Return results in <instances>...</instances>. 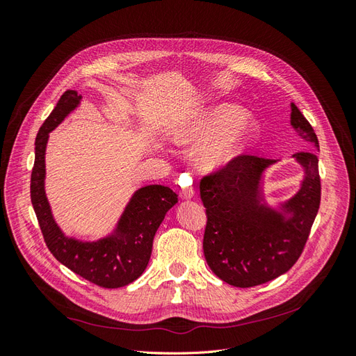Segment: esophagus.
<instances>
[{
    "label": "esophagus",
    "mask_w": 356,
    "mask_h": 356,
    "mask_svg": "<svg viewBox=\"0 0 356 356\" xmlns=\"http://www.w3.org/2000/svg\"><path fill=\"white\" fill-rule=\"evenodd\" d=\"M179 196L181 199H191L193 196H195V188L193 187H182L181 191H179Z\"/></svg>",
    "instance_id": "1"
}]
</instances>
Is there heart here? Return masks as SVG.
I'll return each instance as SVG.
<instances>
[{
	"label": "heart",
	"instance_id": "obj_1",
	"mask_svg": "<svg viewBox=\"0 0 356 356\" xmlns=\"http://www.w3.org/2000/svg\"><path fill=\"white\" fill-rule=\"evenodd\" d=\"M245 113L233 105H221L204 113L188 129L177 134L179 143L208 144L219 141L204 154V165L220 168L230 163L251 145L255 127L245 123Z\"/></svg>",
	"mask_w": 356,
	"mask_h": 356
}]
</instances>
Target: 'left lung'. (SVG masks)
Masks as SVG:
<instances>
[{
  "instance_id": "left-lung-1",
  "label": "left lung",
  "mask_w": 356,
  "mask_h": 356,
  "mask_svg": "<svg viewBox=\"0 0 356 356\" xmlns=\"http://www.w3.org/2000/svg\"><path fill=\"white\" fill-rule=\"evenodd\" d=\"M291 124L318 147L307 118L291 104ZM305 168L297 195L284 208L288 220L260 203V178L275 160L241 154L200 179V197L207 208L203 254L211 270L233 286L250 288L284 275L305 250L321 203V177L315 152L293 154Z\"/></svg>"
}]
</instances>
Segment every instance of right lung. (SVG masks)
<instances>
[{
    "label": "right lung",
    "mask_w": 356,
    "mask_h": 356,
    "mask_svg": "<svg viewBox=\"0 0 356 356\" xmlns=\"http://www.w3.org/2000/svg\"><path fill=\"white\" fill-rule=\"evenodd\" d=\"M81 96L67 90L55 110L40 127L35 138V161L31 174V202L42 238L59 263L102 288L126 286L141 276L149 261L153 239L166 212L178 202V195L165 186L139 188L118 221L117 230L98 242H80L63 236L51 217L44 193V153L51 132L75 106Z\"/></svg>",
    "instance_id": "right-lung-1"
}]
</instances>
